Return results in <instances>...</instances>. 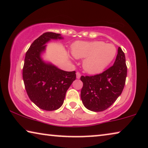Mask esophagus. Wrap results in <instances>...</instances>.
Wrapping results in <instances>:
<instances>
[{
  "label": "esophagus",
  "mask_w": 148,
  "mask_h": 148,
  "mask_svg": "<svg viewBox=\"0 0 148 148\" xmlns=\"http://www.w3.org/2000/svg\"><path fill=\"white\" fill-rule=\"evenodd\" d=\"M81 74L79 73V72H77L76 73V77H77V79H80V77H81Z\"/></svg>",
  "instance_id": "esophagus-1"
}]
</instances>
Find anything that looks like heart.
Listing matches in <instances>:
<instances>
[{
	"mask_svg": "<svg viewBox=\"0 0 148 148\" xmlns=\"http://www.w3.org/2000/svg\"><path fill=\"white\" fill-rule=\"evenodd\" d=\"M71 53L77 59H84L82 66L87 73L97 75L103 71L113 61L117 49L114 45L101 40L77 41L72 45Z\"/></svg>",
	"mask_w": 148,
	"mask_h": 148,
	"instance_id": "1",
	"label": "heart"
}]
</instances>
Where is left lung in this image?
Listing matches in <instances>:
<instances>
[{"mask_svg": "<svg viewBox=\"0 0 148 148\" xmlns=\"http://www.w3.org/2000/svg\"><path fill=\"white\" fill-rule=\"evenodd\" d=\"M127 77L125 54L118 47L112 67L94 76H81L83 104L87 110L99 112L107 110L121 95Z\"/></svg>", "mask_w": 148, "mask_h": 148, "instance_id": "1", "label": "left lung"}]
</instances>
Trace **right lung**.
Instances as JSON below:
<instances>
[{"label": "right lung", "mask_w": 148, "mask_h": 148, "mask_svg": "<svg viewBox=\"0 0 148 148\" xmlns=\"http://www.w3.org/2000/svg\"><path fill=\"white\" fill-rule=\"evenodd\" d=\"M61 40V34L43 33L34 40L25 55L23 78L27 95L36 106L46 111H54L61 107L66 92L75 80V71L60 69L42 55L46 44L51 40Z\"/></svg>", "instance_id": "add662e5"}]
</instances>
